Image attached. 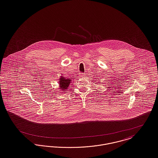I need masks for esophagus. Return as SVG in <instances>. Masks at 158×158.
I'll list each match as a JSON object with an SVG mask.
<instances>
[{
	"mask_svg": "<svg viewBox=\"0 0 158 158\" xmlns=\"http://www.w3.org/2000/svg\"><path fill=\"white\" fill-rule=\"evenodd\" d=\"M80 75H81V77H84V76H85V74H84V73H81L80 74Z\"/></svg>",
	"mask_w": 158,
	"mask_h": 158,
	"instance_id": "obj_1",
	"label": "esophagus"
}]
</instances>
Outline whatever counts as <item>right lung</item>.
<instances>
[{
    "instance_id": "obj_1",
    "label": "right lung",
    "mask_w": 158,
    "mask_h": 158,
    "mask_svg": "<svg viewBox=\"0 0 158 158\" xmlns=\"http://www.w3.org/2000/svg\"><path fill=\"white\" fill-rule=\"evenodd\" d=\"M71 78L67 79L65 78V77L61 76V77L59 79V89H61V90L65 92L66 90H68V87L69 86L71 80H70Z\"/></svg>"
}]
</instances>
